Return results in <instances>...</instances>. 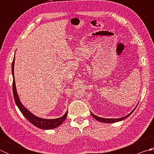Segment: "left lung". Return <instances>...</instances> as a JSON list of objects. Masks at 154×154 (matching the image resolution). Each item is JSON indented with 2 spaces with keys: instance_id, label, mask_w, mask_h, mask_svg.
<instances>
[{
  "instance_id": "left-lung-1",
  "label": "left lung",
  "mask_w": 154,
  "mask_h": 154,
  "mask_svg": "<svg viewBox=\"0 0 154 154\" xmlns=\"http://www.w3.org/2000/svg\"><path fill=\"white\" fill-rule=\"evenodd\" d=\"M138 103L137 104V105L134 108V109L132 110V112H130V113H129L128 114V115L124 116V117L119 118V119H104V118H101V117H99V116H97V115H94V114L93 113L91 112V115H92V116L94 118V119L99 121V122H104V123H114V122H120V121H122V120H123L124 119H126V118L128 117L130 115V114H131L134 112V110L136 109V107H137V106H138Z\"/></svg>"
}]
</instances>
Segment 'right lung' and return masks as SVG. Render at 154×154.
Instances as JSON below:
<instances>
[{
  "label": "right lung",
  "instance_id": "add662e5",
  "mask_svg": "<svg viewBox=\"0 0 154 154\" xmlns=\"http://www.w3.org/2000/svg\"><path fill=\"white\" fill-rule=\"evenodd\" d=\"M14 61H15V55L14 57V60L12 63V74L13 77V84H12V90H13V94H14V98L15 100V103L16 106H18L19 110L24 117L29 122L32 123L33 125L36 126L38 128H40L42 130H51L55 128L60 126L61 124L63 123L65 120L66 119L67 115V112L64 114L63 116H62L60 118H57V119H42V118L36 116L32 114L30 110H28L22 103H21L18 94L17 93V91H16V83H15V79H14Z\"/></svg>",
  "mask_w": 154,
  "mask_h": 154
}]
</instances>
